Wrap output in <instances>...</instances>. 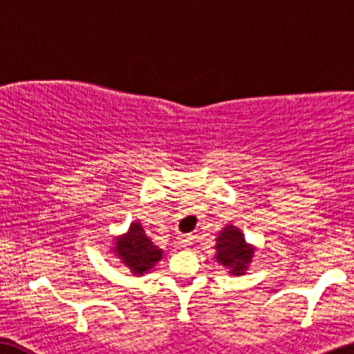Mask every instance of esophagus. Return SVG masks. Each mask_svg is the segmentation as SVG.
Here are the masks:
<instances>
[{
  "instance_id": "34e87169",
  "label": "esophagus",
  "mask_w": 354,
  "mask_h": 354,
  "mask_svg": "<svg viewBox=\"0 0 354 354\" xmlns=\"http://www.w3.org/2000/svg\"><path fill=\"white\" fill-rule=\"evenodd\" d=\"M192 240H194L192 235H179L178 236V245L181 248H187V246L192 245Z\"/></svg>"
}]
</instances>
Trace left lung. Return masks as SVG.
Listing matches in <instances>:
<instances>
[{
	"instance_id": "left-lung-1",
	"label": "left lung",
	"mask_w": 354,
	"mask_h": 354,
	"mask_svg": "<svg viewBox=\"0 0 354 354\" xmlns=\"http://www.w3.org/2000/svg\"><path fill=\"white\" fill-rule=\"evenodd\" d=\"M216 241V259L230 268V275H243L254 252L252 248L245 243L243 234L234 225H227Z\"/></svg>"
}]
</instances>
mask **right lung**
Wrapping results in <instances>:
<instances>
[{
	"label": "right lung",
	"mask_w": 354,
	"mask_h": 354,
	"mask_svg": "<svg viewBox=\"0 0 354 354\" xmlns=\"http://www.w3.org/2000/svg\"><path fill=\"white\" fill-rule=\"evenodd\" d=\"M115 252L135 275L147 272L162 257V250L147 239L145 229L138 223L131 224L127 235L115 241Z\"/></svg>",
	"instance_id": "obj_1"
}]
</instances>
